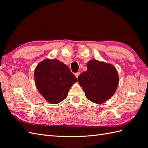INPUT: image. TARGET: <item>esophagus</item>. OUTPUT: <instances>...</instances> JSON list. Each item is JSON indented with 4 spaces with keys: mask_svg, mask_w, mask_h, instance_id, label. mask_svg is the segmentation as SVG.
<instances>
[{
    "mask_svg": "<svg viewBox=\"0 0 148 148\" xmlns=\"http://www.w3.org/2000/svg\"><path fill=\"white\" fill-rule=\"evenodd\" d=\"M75 77H77V78H78V76L79 75V72H77V73H76L75 74Z\"/></svg>",
    "mask_w": 148,
    "mask_h": 148,
    "instance_id": "34e87169",
    "label": "esophagus"
}]
</instances>
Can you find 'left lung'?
Wrapping results in <instances>:
<instances>
[{"label":"left lung","instance_id":"obj_1","mask_svg":"<svg viewBox=\"0 0 148 148\" xmlns=\"http://www.w3.org/2000/svg\"><path fill=\"white\" fill-rule=\"evenodd\" d=\"M88 70L78 78L87 99L96 104H102L112 96L119 82L117 71L112 64L97 60L87 63Z\"/></svg>","mask_w":148,"mask_h":148}]
</instances>
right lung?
<instances>
[{"label": "right lung", "mask_w": 148, "mask_h": 148, "mask_svg": "<svg viewBox=\"0 0 148 148\" xmlns=\"http://www.w3.org/2000/svg\"><path fill=\"white\" fill-rule=\"evenodd\" d=\"M35 84L48 102L59 104L68 95L69 89L77 82L68 66L57 59H45L34 70Z\"/></svg>", "instance_id": "right-lung-1"}]
</instances>
